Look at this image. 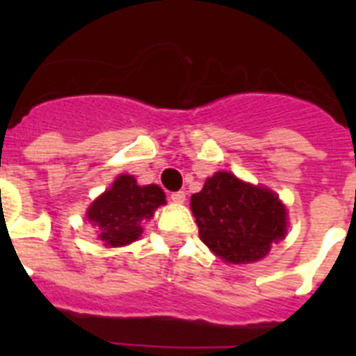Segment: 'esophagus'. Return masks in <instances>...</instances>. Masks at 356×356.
Instances as JSON below:
<instances>
[{
    "label": "esophagus",
    "mask_w": 356,
    "mask_h": 356,
    "mask_svg": "<svg viewBox=\"0 0 356 356\" xmlns=\"http://www.w3.org/2000/svg\"><path fill=\"white\" fill-rule=\"evenodd\" d=\"M171 201L172 203H184L185 201V193L184 191H178V193H171Z\"/></svg>",
    "instance_id": "34e87169"
}]
</instances>
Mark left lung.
<instances>
[{"label":"left lung","mask_w":356,"mask_h":356,"mask_svg":"<svg viewBox=\"0 0 356 356\" xmlns=\"http://www.w3.org/2000/svg\"><path fill=\"white\" fill-rule=\"evenodd\" d=\"M201 241L229 264L264 259L287 234V212L278 196L232 172H216L191 197Z\"/></svg>","instance_id":"left-lung-1"}]
</instances>
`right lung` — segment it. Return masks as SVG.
<instances>
[{
    "mask_svg": "<svg viewBox=\"0 0 356 356\" xmlns=\"http://www.w3.org/2000/svg\"><path fill=\"white\" fill-rule=\"evenodd\" d=\"M165 203L159 185H137L134 176H119L114 185L90 205L87 217L99 228L105 246H127L143 234V222Z\"/></svg>",
    "mask_w": 356,
    "mask_h": 356,
    "instance_id": "right-lung-1",
    "label": "right lung"
}]
</instances>
